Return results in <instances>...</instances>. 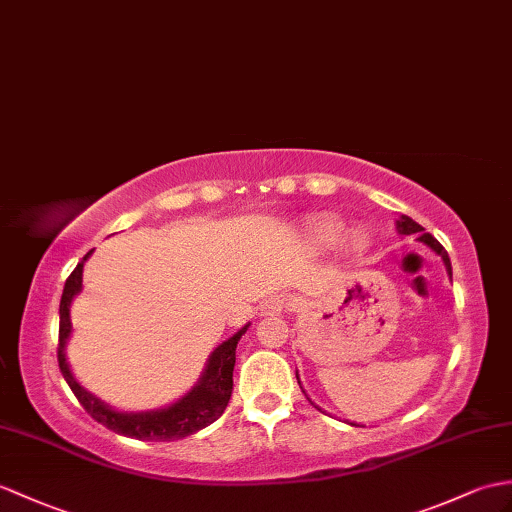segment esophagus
Returning <instances> with one entry per match:
<instances>
[{"label":"esophagus","instance_id":"obj_1","mask_svg":"<svg viewBox=\"0 0 512 512\" xmlns=\"http://www.w3.org/2000/svg\"><path fill=\"white\" fill-rule=\"evenodd\" d=\"M285 307H288V299H285L283 294H272L264 303H261L259 312L261 316H279Z\"/></svg>","mask_w":512,"mask_h":512}]
</instances>
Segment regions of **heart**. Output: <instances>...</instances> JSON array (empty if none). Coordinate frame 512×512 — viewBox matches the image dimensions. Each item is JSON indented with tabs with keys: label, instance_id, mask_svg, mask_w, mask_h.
<instances>
[{
	"label": "heart",
	"instance_id": "obj_1",
	"mask_svg": "<svg viewBox=\"0 0 512 512\" xmlns=\"http://www.w3.org/2000/svg\"><path fill=\"white\" fill-rule=\"evenodd\" d=\"M301 244L314 253H327L336 246L347 248V251H364L368 246V235L360 229L347 231L342 220L325 216L307 224L301 231Z\"/></svg>",
	"mask_w": 512,
	"mask_h": 512
}]
</instances>
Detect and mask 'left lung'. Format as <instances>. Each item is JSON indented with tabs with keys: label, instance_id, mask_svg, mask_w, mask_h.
Listing matches in <instances>:
<instances>
[{
	"label": "left lung",
	"instance_id": "left-lung-1",
	"mask_svg": "<svg viewBox=\"0 0 512 512\" xmlns=\"http://www.w3.org/2000/svg\"><path fill=\"white\" fill-rule=\"evenodd\" d=\"M397 231L401 233V235H412V233H419V237H417V240L419 242H423L427 248H432V251L438 255V257H441L443 259V264H445V268H447V275L451 277V261H449V255H447V251H445V248L441 246V244H438L436 240H434V237L430 235V233H423V227H421V224H417V222H414L412 218H408V216H399V220H397ZM296 379H299V373H296ZM299 386H301V382H299ZM305 392V390H303ZM307 399H310V397H307ZM312 401V399H310ZM314 403V401H312ZM314 406H316V403H314ZM318 408V406H316ZM320 410V408H318ZM351 425H355V423H351Z\"/></svg>",
	"mask_w": 512,
	"mask_h": 512
}]
</instances>
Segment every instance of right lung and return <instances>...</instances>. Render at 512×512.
Masks as SVG:
<instances>
[{
  "mask_svg": "<svg viewBox=\"0 0 512 512\" xmlns=\"http://www.w3.org/2000/svg\"><path fill=\"white\" fill-rule=\"evenodd\" d=\"M91 253L93 251L82 257L76 270L71 272L69 279L65 281L61 310H58L61 312V329H58V366H61L65 382L74 390L80 406L91 414V419L102 423L104 427H109V430L122 436L137 438V441H178V438L196 434L202 427L218 421L222 417V412L227 410L233 392V366L237 342L246 334V329L251 327V323H246L242 329H237L231 338L218 344V347L211 351L205 371L200 373L198 382L192 386V390H187L181 399H176L165 408L144 412H122L111 408L109 403L100 401L78 384V379L71 373V368L67 364L65 347L71 336L69 307L71 301H74L82 290V268H85V261L91 257Z\"/></svg>",
  "mask_w": 512,
  "mask_h": 512,
  "instance_id": "obj_1",
  "label": "right lung"
}]
</instances>
